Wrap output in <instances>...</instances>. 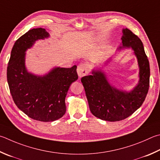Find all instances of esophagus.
<instances>
[{
    "instance_id": "esophagus-1",
    "label": "esophagus",
    "mask_w": 160,
    "mask_h": 160,
    "mask_svg": "<svg viewBox=\"0 0 160 160\" xmlns=\"http://www.w3.org/2000/svg\"><path fill=\"white\" fill-rule=\"evenodd\" d=\"M77 72L78 74V76L80 78H82L85 75H88L89 72V68L88 63H80L79 65L78 66Z\"/></svg>"
}]
</instances>
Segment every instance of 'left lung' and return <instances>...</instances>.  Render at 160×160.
<instances>
[{"mask_svg":"<svg viewBox=\"0 0 160 160\" xmlns=\"http://www.w3.org/2000/svg\"><path fill=\"white\" fill-rule=\"evenodd\" d=\"M122 33L120 49L132 48L138 59L139 81L134 89L127 92L113 88L101 71H93L92 75L81 78L90 111L95 117L109 122L122 120L132 115L143 104L149 89L150 65L143 42L128 28Z\"/></svg>","mask_w":160,"mask_h":160,"instance_id":"left-lung-1","label":"left lung"}]
</instances>
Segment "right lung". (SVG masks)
Instances as JSON below:
<instances>
[{
  "label": "right lung",
  "mask_w": 160,
  "mask_h": 160,
  "mask_svg": "<svg viewBox=\"0 0 160 160\" xmlns=\"http://www.w3.org/2000/svg\"><path fill=\"white\" fill-rule=\"evenodd\" d=\"M49 37L45 28H33L14 42L7 68V79L16 106L31 119L57 120L65 114V98L72 82L77 80V66L57 67L43 76L28 72L25 52L38 40Z\"/></svg>",
  "instance_id": "1"
}]
</instances>
